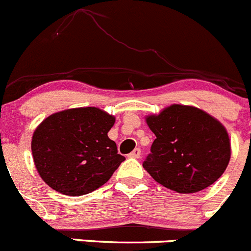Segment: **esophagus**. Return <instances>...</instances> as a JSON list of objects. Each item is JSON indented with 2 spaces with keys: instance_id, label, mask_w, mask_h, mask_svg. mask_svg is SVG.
<instances>
[{
  "instance_id": "1",
  "label": "esophagus",
  "mask_w": 251,
  "mask_h": 251,
  "mask_svg": "<svg viewBox=\"0 0 251 251\" xmlns=\"http://www.w3.org/2000/svg\"><path fill=\"white\" fill-rule=\"evenodd\" d=\"M129 157H131V158H139L141 156V151H140V149H134L133 151H131L130 153H129Z\"/></svg>"
}]
</instances>
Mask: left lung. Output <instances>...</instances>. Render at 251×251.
<instances>
[{
    "instance_id": "obj_1",
    "label": "left lung",
    "mask_w": 251,
    "mask_h": 251,
    "mask_svg": "<svg viewBox=\"0 0 251 251\" xmlns=\"http://www.w3.org/2000/svg\"><path fill=\"white\" fill-rule=\"evenodd\" d=\"M145 121L156 139L143 167L156 182L192 194L223 175L230 160V140L215 117L194 106L173 103Z\"/></svg>"
}]
</instances>
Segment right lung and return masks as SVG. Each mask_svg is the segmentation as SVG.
I'll use <instances>...</instances> for the list:
<instances>
[{
    "instance_id": "add662e5",
    "label": "right lung",
    "mask_w": 251,
    "mask_h": 251,
    "mask_svg": "<svg viewBox=\"0 0 251 251\" xmlns=\"http://www.w3.org/2000/svg\"><path fill=\"white\" fill-rule=\"evenodd\" d=\"M115 122V116L98 107L68 108L45 118L31 139L41 179L71 197L105 184L126 160L107 135Z\"/></svg>"
}]
</instances>
